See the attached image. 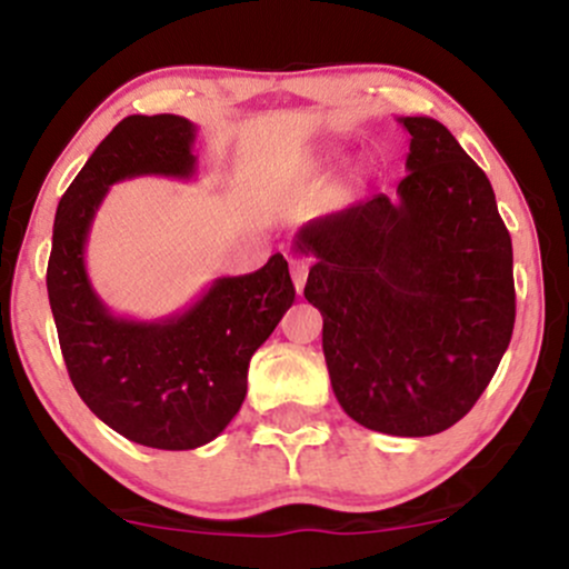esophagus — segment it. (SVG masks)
Instances as JSON below:
<instances>
[{"mask_svg": "<svg viewBox=\"0 0 569 569\" xmlns=\"http://www.w3.org/2000/svg\"><path fill=\"white\" fill-rule=\"evenodd\" d=\"M289 267H291L293 289H297V293H302L305 291V283H307V272H310V264H307L305 259H291Z\"/></svg>", "mask_w": 569, "mask_h": 569, "instance_id": "esophagus-1", "label": "esophagus"}]
</instances>
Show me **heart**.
Wrapping results in <instances>:
<instances>
[{
    "label": "heart",
    "mask_w": 569,
    "mask_h": 569,
    "mask_svg": "<svg viewBox=\"0 0 569 569\" xmlns=\"http://www.w3.org/2000/svg\"><path fill=\"white\" fill-rule=\"evenodd\" d=\"M352 176H356V179H363V176H367V166H356V168H352Z\"/></svg>",
    "instance_id": "1"
}]
</instances>
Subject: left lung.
<instances>
[{
    "instance_id": "left-lung-1",
    "label": "left lung",
    "mask_w": 569,
    "mask_h": 569,
    "mask_svg": "<svg viewBox=\"0 0 569 569\" xmlns=\"http://www.w3.org/2000/svg\"><path fill=\"white\" fill-rule=\"evenodd\" d=\"M409 139L396 198L352 202L293 234L316 257L331 388L363 428L433 436L471 411L513 335V251L487 173L433 117Z\"/></svg>"
}]
</instances>
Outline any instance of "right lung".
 I'll return each mask as SVG.
<instances>
[{
  "label": "right lung",
  "instance_id": "obj_1",
  "mask_svg": "<svg viewBox=\"0 0 569 569\" xmlns=\"http://www.w3.org/2000/svg\"><path fill=\"white\" fill-rule=\"evenodd\" d=\"M198 126L179 114H130L71 181L56 211L48 297L71 385L101 422L152 449H198L230 426L251 356L293 302L283 253L262 270L217 278L187 310L154 321L114 316L84 267L109 187L136 176L192 179Z\"/></svg>",
  "mask_w": 569,
  "mask_h": 569
}]
</instances>
